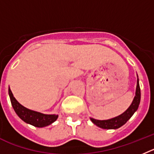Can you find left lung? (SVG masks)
<instances>
[{
  "mask_svg": "<svg viewBox=\"0 0 154 154\" xmlns=\"http://www.w3.org/2000/svg\"><path fill=\"white\" fill-rule=\"evenodd\" d=\"M140 102V88L139 79L137 78L135 97H134V100H133L131 106H129L128 109L125 112H124L122 114L119 115L117 117H113L112 119H109V120H99L94 118H91V120L95 125L102 129L110 130V129L120 128V127L124 125L127 122V120L131 118L134 115V113L137 110Z\"/></svg>",
  "mask_w": 154,
  "mask_h": 154,
  "instance_id": "obj_1",
  "label": "left lung"
}]
</instances>
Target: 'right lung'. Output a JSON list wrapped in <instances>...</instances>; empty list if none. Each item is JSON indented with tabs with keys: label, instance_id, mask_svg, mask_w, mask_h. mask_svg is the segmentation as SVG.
<instances>
[{
	"label": "right lung",
	"instance_id": "1",
	"mask_svg": "<svg viewBox=\"0 0 154 154\" xmlns=\"http://www.w3.org/2000/svg\"><path fill=\"white\" fill-rule=\"evenodd\" d=\"M10 99L11 102L14 110L19 117L27 124L37 127H44L50 125L57 119L58 115L56 114H44L39 112L29 110L22 106L18 101L15 99L11 89H8Z\"/></svg>",
	"mask_w": 154,
	"mask_h": 154
}]
</instances>
